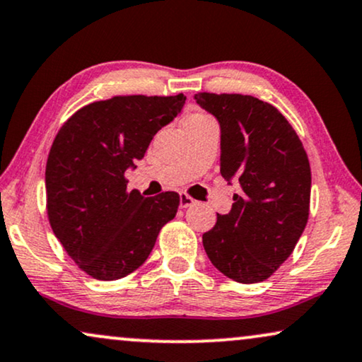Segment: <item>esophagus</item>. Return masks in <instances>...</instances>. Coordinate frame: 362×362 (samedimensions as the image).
Instances as JSON below:
<instances>
[{
	"label": "esophagus",
	"instance_id": "34e87169",
	"mask_svg": "<svg viewBox=\"0 0 362 362\" xmlns=\"http://www.w3.org/2000/svg\"><path fill=\"white\" fill-rule=\"evenodd\" d=\"M195 204V200L192 199L190 195L187 194H180V207L182 209H187V207H192V205Z\"/></svg>",
	"mask_w": 362,
	"mask_h": 362
}]
</instances>
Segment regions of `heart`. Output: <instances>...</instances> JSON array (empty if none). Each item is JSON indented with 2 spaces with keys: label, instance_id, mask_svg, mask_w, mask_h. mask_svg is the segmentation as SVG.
I'll list each match as a JSON object with an SVG mask.
<instances>
[{
  "label": "heart",
  "instance_id": "b5f03b06",
  "mask_svg": "<svg viewBox=\"0 0 362 362\" xmlns=\"http://www.w3.org/2000/svg\"><path fill=\"white\" fill-rule=\"evenodd\" d=\"M199 117H205V115H202V113H194V115H189L187 118H199Z\"/></svg>",
  "mask_w": 362,
  "mask_h": 362
}]
</instances>
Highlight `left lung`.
<instances>
[{"instance_id": "left-lung-1", "label": "left lung", "mask_w": 362, "mask_h": 362, "mask_svg": "<svg viewBox=\"0 0 362 362\" xmlns=\"http://www.w3.org/2000/svg\"><path fill=\"white\" fill-rule=\"evenodd\" d=\"M221 123V173L237 184L230 212L202 235L210 262L232 281L269 279L309 218L310 165L296 130L271 103L239 93H197Z\"/></svg>"}]
</instances>
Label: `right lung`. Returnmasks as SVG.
<instances>
[{
  "label": "right lung",
  "mask_w": 362,
  "mask_h": 362,
  "mask_svg": "<svg viewBox=\"0 0 362 362\" xmlns=\"http://www.w3.org/2000/svg\"><path fill=\"white\" fill-rule=\"evenodd\" d=\"M175 97L127 95L73 113L49 150L45 184L53 234L88 276L117 281L147 260L160 228L175 217L180 195L128 190L125 172L185 103Z\"/></svg>",
  "instance_id": "add662e5"
}]
</instances>
